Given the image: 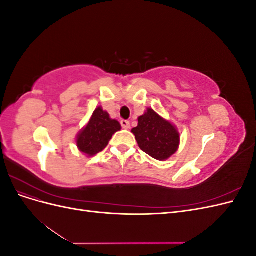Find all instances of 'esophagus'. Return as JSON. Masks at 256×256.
I'll list each match as a JSON object with an SVG mask.
<instances>
[{
    "instance_id": "obj_1",
    "label": "esophagus",
    "mask_w": 256,
    "mask_h": 256,
    "mask_svg": "<svg viewBox=\"0 0 256 256\" xmlns=\"http://www.w3.org/2000/svg\"><path fill=\"white\" fill-rule=\"evenodd\" d=\"M120 125H122V127L124 129H129L130 122H129L128 120H120Z\"/></svg>"
}]
</instances>
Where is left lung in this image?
<instances>
[{
  "instance_id": "obj_1",
  "label": "left lung",
  "mask_w": 256,
  "mask_h": 256,
  "mask_svg": "<svg viewBox=\"0 0 256 256\" xmlns=\"http://www.w3.org/2000/svg\"><path fill=\"white\" fill-rule=\"evenodd\" d=\"M138 120V126L131 131L144 152L160 161L176 152L180 145V134L171 122L162 118L152 109H147Z\"/></svg>"
}]
</instances>
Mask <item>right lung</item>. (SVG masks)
<instances>
[{
	"label": "right lung",
	"instance_id": "right-lung-1",
	"mask_svg": "<svg viewBox=\"0 0 256 256\" xmlns=\"http://www.w3.org/2000/svg\"><path fill=\"white\" fill-rule=\"evenodd\" d=\"M118 130L120 122L111 120L109 114L99 106L92 113L86 127L78 134L76 146L88 156H94L106 148L112 136Z\"/></svg>",
	"mask_w": 256,
	"mask_h": 256
}]
</instances>
